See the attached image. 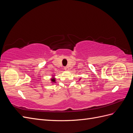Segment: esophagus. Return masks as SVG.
<instances>
[{
  "mask_svg": "<svg viewBox=\"0 0 133 133\" xmlns=\"http://www.w3.org/2000/svg\"><path fill=\"white\" fill-rule=\"evenodd\" d=\"M64 69H65V70H68V69H69V68H68V66H65V68H64Z\"/></svg>",
  "mask_w": 133,
  "mask_h": 133,
  "instance_id": "34e87169",
  "label": "esophagus"
}]
</instances>
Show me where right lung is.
<instances>
[{"instance_id":"add662e5","label":"right lung","mask_w":133,"mask_h":133,"mask_svg":"<svg viewBox=\"0 0 133 133\" xmlns=\"http://www.w3.org/2000/svg\"><path fill=\"white\" fill-rule=\"evenodd\" d=\"M50 80H51V82L52 83H56V82H55V78H54V75H53V77H52V78H51Z\"/></svg>"}]
</instances>
